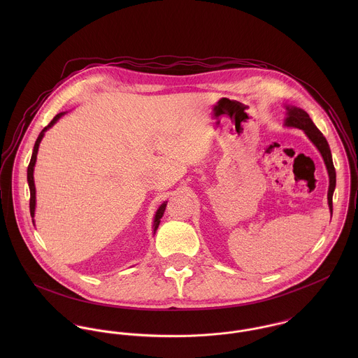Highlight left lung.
Wrapping results in <instances>:
<instances>
[{
  "mask_svg": "<svg viewBox=\"0 0 358 358\" xmlns=\"http://www.w3.org/2000/svg\"><path fill=\"white\" fill-rule=\"evenodd\" d=\"M285 127H294L302 129L307 135V138L313 142V145L318 149V152L322 155L328 175H329V189H328V205L332 215V196L336 186V172L332 162V154L329 150V145L324 135L318 131V128L314 125L311 118L308 117L305 110L295 107V106H287V118H285Z\"/></svg>",
  "mask_w": 358,
  "mask_h": 358,
  "instance_id": "1",
  "label": "left lung"
}]
</instances>
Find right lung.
<instances>
[{
  "mask_svg": "<svg viewBox=\"0 0 358 358\" xmlns=\"http://www.w3.org/2000/svg\"><path fill=\"white\" fill-rule=\"evenodd\" d=\"M64 114H66L64 111L56 114V115L53 117V120H52L51 122L40 132V135H38V138H37V141H36V143H34L31 159H30V164H29V166H27V183H29V189H30V215H31V217H34V210H36V186H34V176H33V173H34V165H36V159H37L38 148H40V143H41V141H43V138H44V135H45V132H47V129H50L51 127H53V125L56 124V121H57L62 115H64ZM165 206H166V201L159 205V208H158L157 212H155L153 224L154 234H155V231H157V229H158V226H159V222H161V217H162V215H164ZM33 223H34V220H33Z\"/></svg>",
  "mask_w": 358,
  "mask_h": 358,
  "instance_id": "obj_1",
  "label": "right lung"
}]
</instances>
